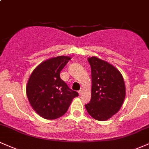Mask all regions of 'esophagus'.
<instances>
[{"mask_svg":"<svg viewBox=\"0 0 149 149\" xmlns=\"http://www.w3.org/2000/svg\"><path fill=\"white\" fill-rule=\"evenodd\" d=\"M82 89H80V90L78 91V94H79V95H80V94H82Z\"/></svg>","mask_w":149,"mask_h":149,"instance_id":"1","label":"esophagus"}]
</instances>
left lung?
Instances as JSON below:
<instances>
[{
  "label": "left lung",
  "instance_id": "1",
  "mask_svg": "<svg viewBox=\"0 0 149 149\" xmlns=\"http://www.w3.org/2000/svg\"><path fill=\"white\" fill-rule=\"evenodd\" d=\"M92 73V98L85 106L87 112L98 121L115 114L124 101L126 89L121 73L105 61L89 57Z\"/></svg>",
  "mask_w": 149,
  "mask_h": 149
}]
</instances>
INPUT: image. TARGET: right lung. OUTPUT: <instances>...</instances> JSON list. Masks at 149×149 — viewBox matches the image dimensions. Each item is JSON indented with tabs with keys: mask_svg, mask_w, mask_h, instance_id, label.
Listing matches in <instances>:
<instances>
[{
	"mask_svg": "<svg viewBox=\"0 0 149 149\" xmlns=\"http://www.w3.org/2000/svg\"><path fill=\"white\" fill-rule=\"evenodd\" d=\"M71 60L59 56L44 61L30 75L26 87L28 101L39 115L55 119L67 112L78 92L71 90L60 78V73Z\"/></svg>",
	"mask_w": 149,
	"mask_h": 149,
	"instance_id": "obj_1",
	"label": "right lung"
}]
</instances>
